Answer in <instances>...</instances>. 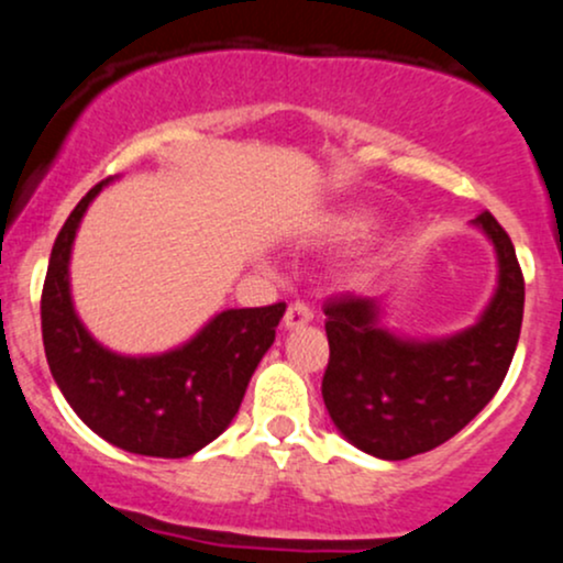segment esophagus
<instances>
[{"instance_id": "esophagus-1", "label": "esophagus", "mask_w": 563, "mask_h": 563, "mask_svg": "<svg viewBox=\"0 0 563 563\" xmlns=\"http://www.w3.org/2000/svg\"><path fill=\"white\" fill-rule=\"evenodd\" d=\"M312 318H314V312L307 307V303L294 301L286 309V318H283V325H286L288 331H296V328H301V325H307V322H312Z\"/></svg>"}]
</instances>
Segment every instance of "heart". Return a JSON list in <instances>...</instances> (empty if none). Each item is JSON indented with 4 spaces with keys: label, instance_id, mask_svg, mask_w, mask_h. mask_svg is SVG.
Segmentation results:
<instances>
[{
    "label": "heart",
    "instance_id": "heart-1",
    "mask_svg": "<svg viewBox=\"0 0 563 563\" xmlns=\"http://www.w3.org/2000/svg\"><path fill=\"white\" fill-rule=\"evenodd\" d=\"M371 228V217L365 214V211H349V214H341L331 219V222L325 224V230H322V235L328 238V241H352V238L363 235V232ZM363 275H354V280H360Z\"/></svg>",
    "mask_w": 563,
    "mask_h": 563
}]
</instances>
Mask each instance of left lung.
Instances as JSON below:
<instances>
[{"label":"left lung","instance_id":"obj_1","mask_svg":"<svg viewBox=\"0 0 563 563\" xmlns=\"http://www.w3.org/2000/svg\"><path fill=\"white\" fill-rule=\"evenodd\" d=\"M471 224L497 260L495 294L474 325L407 339L384 325V299L339 296L325 303L331 360L322 399L341 437L367 455L405 461L439 448L479 416L506 378L525 318V277L489 211Z\"/></svg>","mask_w":563,"mask_h":563}]
</instances>
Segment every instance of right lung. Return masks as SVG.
<instances>
[{"mask_svg": "<svg viewBox=\"0 0 563 563\" xmlns=\"http://www.w3.org/2000/svg\"><path fill=\"white\" fill-rule=\"evenodd\" d=\"M102 179L63 224L42 290V339L66 402L97 437L134 455L187 457L235 418L256 365L275 341L286 303L224 309L185 344L158 354H121L87 331L70 296V254Z\"/></svg>", "mask_w": 563, "mask_h": 563, "instance_id": "1", "label": "right lung"}]
</instances>
